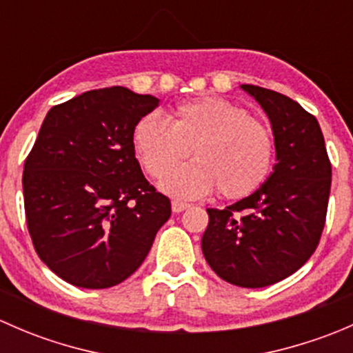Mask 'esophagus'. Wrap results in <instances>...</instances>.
I'll return each mask as SVG.
<instances>
[{
  "mask_svg": "<svg viewBox=\"0 0 353 353\" xmlns=\"http://www.w3.org/2000/svg\"><path fill=\"white\" fill-rule=\"evenodd\" d=\"M186 208H190V203L179 201V199H174L172 201V212L174 213H181V212H184Z\"/></svg>",
  "mask_w": 353,
  "mask_h": 353,
  "instance_id": "34e87169",
  "label": "esophagus"
}]
</instances>
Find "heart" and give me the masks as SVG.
Returning a JSON list of instances; mask_svg holds the SVG:
<instances>
[{
  "label": "heart",
  "mask_w": 353,
  "mask_h": 353,
  "mask_svg": "<svg viewBox=\"0 0 353 353\" xmlns=\"http://www.w3.org/2000/svg\"><path fill=\"white\" fill-rule=\"evenodd\" d=\"M133 147L150 176L160 177L194 148V163L173 170L160 181L165 193L198 198L216 188L237 199L258 190L273 162L268 128L248 110L220 97L183 102L172 119L147 114L133 128Z\"/></svg>",
  "instance_id": "heart-1"
}]
</instances>
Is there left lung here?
Returning <instances> with one entry per match:
<instances>
[{
	"instance_id": "left-lung-1",
	"label": "left lung",
	"mask_w": 353,
	"mask_h": 353,
	"mask_svg": "<svg viewBox=\"0 0 353 353\" xmlns=\"http://www.w3.org/2000/svg\"><path fill=\"white\" fill-rule=\"evenodd\" d=\"M272 123L276 163L248 198L208 208L203 256L222 280L244 288L272 285L297 272L321 239L331 163L318 119L287 95L241 85Z\"/></svg>"
}]
</instances>
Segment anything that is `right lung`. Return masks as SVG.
<instances>
[{
	"label": "right lung",
	"mask_w": 353,
	"mask_h": 353,
	"mask_svg": "<svg viewBox=\"0 0 353 353\" xmlns=\"http://www.w3.org/2000/svg\"><path fill=\"white\" fill-rule=\"evenodd\" d=\"M159 105L124 87L85 92L46 116L23 165L28 234L39 258L81 288H109L147 258L170 199L145 179L133 128Z\"/></svg>",
	"instance_id": "add662e5"
}]
</instances>
